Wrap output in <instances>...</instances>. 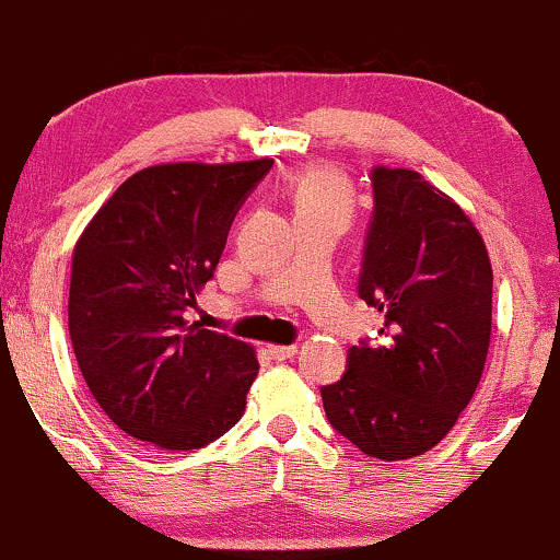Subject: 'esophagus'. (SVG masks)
<instances>
[{
	"mask_svg": "<svg viewBox=\"0 0 560 560\" xmlns=\"http://www.w3.org/2000/svg\"><path fill=\"white\" fill-rule=\"evenodd\" d=\"M294 352H298V347H294V345H271V347H268V355H271L273 361H289V358H294Z\"/></svg>",
	"mask_w": 560,
	"mask_h": 560,
	"instance_id": "obj_1",
	"label": "esophagus"
}]
</instances>
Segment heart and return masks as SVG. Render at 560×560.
Segmentation results:
<instances>
[{
    "label": "heart",
    "mask_w": 560,
    "mask_h": 560,
    "mask_svg": "<svg viewBox=\"0 0 560 560\" xmlns=\"http://www.w3.org/2000/svg\"><path fill=\"white\" fill-rule=\"evenodd\" d=\"M294 213L300 215H334L347 218L352 213V191L337 171L311 168L300 173L292 186Z\"/></svg>",
    "instance_id": "1"
}]
</instances>
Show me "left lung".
Here are the masks:
<instances>
[{"label":"left lung","instance_id":"1","mask_svg":"<svg viewBox=\"0 0 560 560\" xmlns=\"http://www.w3.org/2000/svg\"><path fill=\"white\" fill-rule=\"evenodd\" d=\"M358 294L384 316L376 342L347 350L320 387L326 419L365 455H423L458 421L485 371L492 266L479 231L447 195L408 168L371 171Z\"/></svg>","mask_w":560,"mask_h":560}]
</instances>
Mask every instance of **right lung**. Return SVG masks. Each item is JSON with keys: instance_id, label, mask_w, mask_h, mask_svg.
<instances>
[{"instance_id": "1", "label": "right lung", "mask_w": 560, "mask_h": 560, "mask_svg": "<svg viewBox=\"0 0 560 560\" xmlns=\"http://www.w3.org/2000/svg\"><path fill=\"white\" fill-rule=\"evenodd\" d=\"M271 165H152L115 189L75 244L70 342L94 400L128 436L197 450L242 419L255 350L186 311Z\"/></svg>"}]
</instances>
